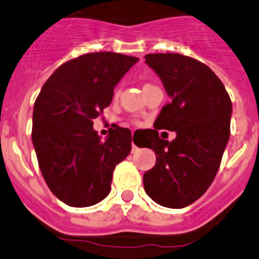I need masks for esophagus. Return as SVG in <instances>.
Returning <instances> with one entry per match:
<instances>
[{
    "label": "esophagus",
    "mask_w": 259,
    "mask_h": 259,
    "mask_svg": "<svg viewBox=\"0 0 259 259\" xmlns=\"http://www.w3.org/2000/svg\"><path fill=\"white\" fill-rule=\"evenodd\" d=\"M136 150H137V147H136V145L133 144V142H132V153H135Z\"/></svg>",
    "instance_id": "34e87169"
}]
</instances>
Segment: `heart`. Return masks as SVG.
<instances>
[{
    "label": "heart",
    "instance_id": "heart-1",
    "mask_svg": "<svg viewBox=\"0 0 259 259\" xmlns=\"http://www.w3.org/2000/svg\"><path fill=\"white\" fill-rule=\"evenodd\" d=\"M145 85H149V84H145ZM145 85H144V87H145ZM117 94H118V91H116V92H115V95H117Z\"/></svg>",
    "mask_w": 259,
    "mask_h": 259
}]
</instances>
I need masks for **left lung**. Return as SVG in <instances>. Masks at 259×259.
Instances as JSON below:
<instances>
[{"label":"left lung","instance_id":"left-lung-1","mask_svg":"<svg viewBox=\"0 0 259 259\" xmlns=\"http://www.w3.org/2000/svg\"><path fill=\"white\" fill-rule=\"evenodd\" d=\"M171 101L161 109L149 136L155 166L143 176L145 193L162 207L196 202L213 182L229 137L232 104L222 80L204 63L180 54H148ZM158 129L174 130L171 142Z\"/></svg>","mask_w":259,"mask_h":259}]
</instances>
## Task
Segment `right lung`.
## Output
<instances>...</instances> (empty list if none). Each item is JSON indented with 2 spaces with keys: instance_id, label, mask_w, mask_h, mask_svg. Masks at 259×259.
I'll use <instances>...</instances> for the list:
<instances>
[{
  "instance_id": "1",
  "label": "right lung",
  "mask_w": 259,
  "mask_h": 259,
  "mask_svg": "<svg viewBox=\"0 0 259 259\" xmlns=\"http://www.w3.org/2000/svg\"><path fill=\"white\" fill-rule=\"evenodd\" d=\"M137 57L93 52L61 65L46 80L33 111L31 141L46 185L60 200L91 207L110 193L116 165L131 152V131L105 141L93 120L111 104L114 88Z\"/></svg>"
}]
</instances>
